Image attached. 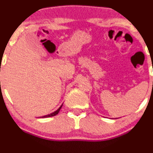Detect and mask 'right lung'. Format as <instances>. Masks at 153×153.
<instances>
[{"label": "right lung", "instance_id": "obj_1", "mask_svg": "<svg viewBox=\"0 0 153 153\" xmlns=\"http://www.w3.org/2000/svg\"><path fill=\"white\" fill-rule=\"evenodd\" d=\"M62 106H63V104H62V105H61V106H60V107L58 108V109H57L56 111H55V112H52V113H50V114H48V115H44V116H42V117H41V118H49V117H52V116H55V115H56L57 114H58V112H59L60 109H61V107H62Z\"/></svg>", "mask_w": 153, "mask_h": 153}]
</instances>
